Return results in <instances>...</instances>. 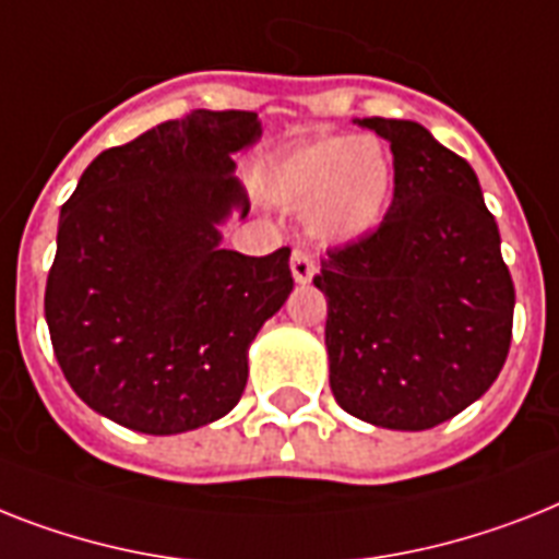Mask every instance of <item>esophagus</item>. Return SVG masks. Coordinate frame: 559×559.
Listing matches in <instances>:
<instances>
[{
  "mask_svg": "<svg viewBox=\"0 0 559 559\" xmlns=\"http://www.w3.org/2000/svg\"><path fill=\"white\" fill-rule=\"evenodd\" d=\"M289 270H293L295 284H310L312 275H316V261L304 249H295L293 258H289Z\"/></svg>",
  "mask_w": 559,
  "mask_h": 559,
  "instance_id": "1",
  "label": "esophagus"
}]
</instances>
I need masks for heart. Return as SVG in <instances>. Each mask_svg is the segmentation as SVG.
<instances>
[{
  "instance_id": "obj_1",
  "label": "heart",
  "mask_w": 559,
  "mask_h": 559,
  "mask_svg": "<svg viewBox=\"0 0 559 559\" xmlns=\"http://www.w3.org/2000/svg\"><path fill=\"white\" fill-rule=\"evenodd\" d=\"M266 194L289 212L307 209V229L321 243H353L388 215L393 160L370 134L312 140L272 166Z\"/></svg>"
}]
</instances>
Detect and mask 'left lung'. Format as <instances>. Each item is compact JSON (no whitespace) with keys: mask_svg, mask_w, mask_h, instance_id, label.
Listing matches in <instances>:
<instances>
[{"mask_svg":"<svg viewBox=\"0 0 559 559\" xmlns=\"http://www.w3.org/2000/svg\"><path fill=\"white\" fill-rule=\"evenodd\" d=\"M393 152V203L367 238L326 252L335 402L388 430L453 419L506 365L514 281L476 171L413 120L365 117Z\"/></svg>","mask_w":559,"mask_h":559,"instance_id":"8db88e82","label":"left lung"}]
</instances>
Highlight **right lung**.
<instances>
[{
  "mask_svg": "<svg viewBox=\"0 0 559 559\" xmlns=\"http://www.w3.org/2000/svg\"><path fill=\"white\" fill-rule=\"evenodd\" d=\"M258 138L255 111L198 108L94 157L59 212L45 287L53 356L122 428L171 437L226 416L249 344L293 293L287 247H221V226L249 212L233 154Z\"/></svg>",
  "mask_w": 559,
  "mask_h": 559,
  "instance_id": "right-lung-1",
  "label": "right lung"
}]
</instances>
